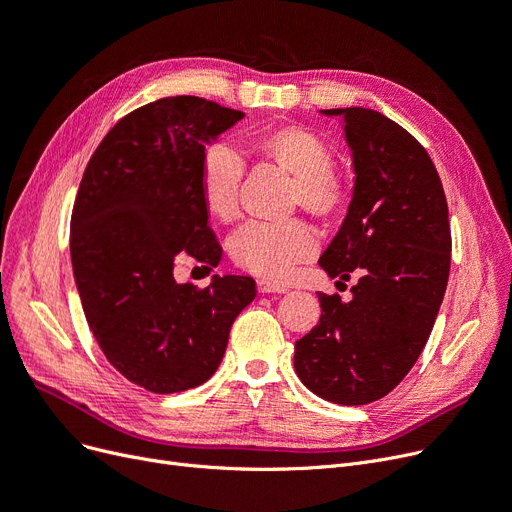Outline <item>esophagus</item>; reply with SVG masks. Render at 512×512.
<instances>
[{
  "label": "esophagus",
  "instance_id": "obj_1",
  "mask_svg": "<svg viewBox=\"0 0 512 512\" xmlns=\"http://www.w3.org/2000/svg\"><path fill=\"white\" fill-rule=\"evenodd\" d=\"M257 291L259 293H287L289 289L285 285H278V282H274V280L259 278L257 280Z\"/></svg>",
  "mask_w": 512,
  "mask_h": 512
}]
</instances>
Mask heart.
I'll use <instances>...</instances> for the list:
<instances>
[{
  "instance_id": "heart-1",
  "label": "heart",
  "mask_w": 512,
  "mask_h": 512,
  "mask_svg": "<svg viewBox=\"0 0 512 512\" xmlns=\"http://www.w3.org/2000/svg\"><path fill=\"white\" fill-rule=\"evenodd\" d=\"M261 158L272 160L291 173L289 204L301 206L316 219H333L348 200V183L333 160V147L318 132L285 124L261 132L253 141ZM242 158L232 147L215 143L206 147L200 162V192L206 211L219 221L238 215ZM316 234L297 217L280 221H251L230 240L236 266L268 280H287L301 261L316 253Z\"/></svg>"
}]
</instances>
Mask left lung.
Here are the masks:
<instances>
[{
	"mask_svg": "<svg viewBox=\"0 0 512 512\" xmlns=\"http://www.w3.org/2000/svg\"><path fill=\"white\" fill-rule=\"evenodd\" d=\"M342 116L354 162V194L318 263L358 282L344 304L318 293V325L295 342L306 388L337 405H367L401 384L422 354L447 289L451 230L443 183L409 132L365 107Z\"/></svg>",
	"mask_w": 512,
	"mask_h": 512,
	"instance_id": "8db88e82",
	"label": "left lung"
}]
</instances>
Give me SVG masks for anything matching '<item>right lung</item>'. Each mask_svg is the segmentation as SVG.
Returning a JSON list of instances; mask_svg holds the SVG:
<instances>
[{
	"instance_id": "right-lung-1",
	"label": "right lung",
	"mask_w": 512,
	"mask_h": 512,
	"mask_svg": "<svg viewBox=\"0 0 512 512\" xmlns=\"http://www.w3.org/2000/svg\"><path fill=\"white\" fill-rule=\"evenodd\" d=\"M244 118L200 97L130 111L90 156L71 213V263L88 327L128 382L156 394L204 384L236 316L257 295L249 276L179 285L175 259L215 268L221 244L200 192L204 145Z\"/></svg>"
}]
</instances>
